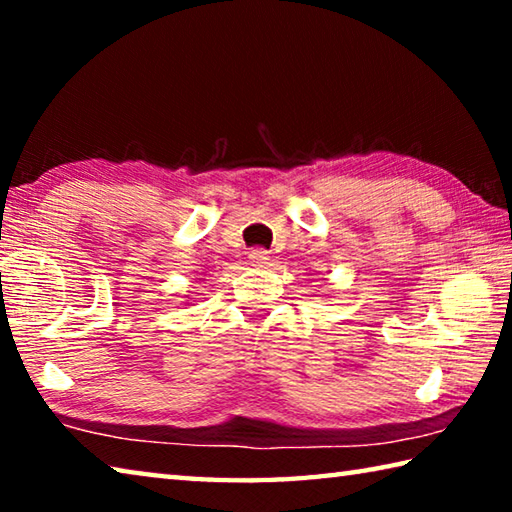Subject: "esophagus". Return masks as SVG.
Instances as JSON below:
<instances>
[{
    "mask_svg": "<svg viewBox=\"0 0 512 512\" xmlns=\"http://www.w3.org/2000/svg\"><path fill=\"white\" fill-rule=\"evenodd\" d=\"M248 257H250V262H253V266H264L266 264V259H268V250H264V248H253L248 253Z\"/></svg>",
    "mask_w": 512,
    "mask_h": 512,
    "instance_id": "1",
    "label": "esophagus"
}]
</instances>
